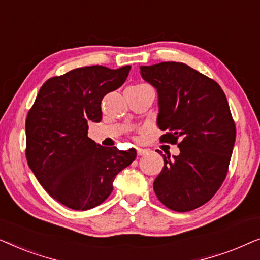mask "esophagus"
Returning a JSON list of instances; mask_svg holds the SVG:
<instances>
[{
    "instance_id": "esophagus-1",
    "label": "esophagus",
    "mask_w": 260,
    "mask_h": 260,
    "mask_svg": "<svg viewBox=\"0 0 260 260\" xmlns=\"http://www.w3.org/2000/svg\"><path fill=\"white\" fill-rule=\"evenodd\" d=\"M137 154L140 155V156H142V155H145V154H147V150H145V149L137 148Z\"/></svg>"
}]
</instances>
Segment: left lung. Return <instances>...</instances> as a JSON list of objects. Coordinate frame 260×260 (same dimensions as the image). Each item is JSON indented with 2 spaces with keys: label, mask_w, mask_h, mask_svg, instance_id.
<instances>
[{
  "label": "left lung",
  "mask_w": 260,
  "mask_h": 260,
  "mask_svg": "<svg viewBox=\"0 0 260 260\" xmlns=\"http://www.w3.org/2000/svg\"><path fill=\"white\" fill-rule=\"evenodd\" d=\"M141 76L157 91V126L162 142L180 154L163 155L154 181L156 197L167 207L188 212L211 200L225 180L236 125L222 88L183 62L141 66Z\"/></svg>",
  "instance_id": "1"
}]
</instances>
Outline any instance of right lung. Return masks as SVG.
<instances>
[{
  "instance_id": "right-lung-1",
  "label": "right lung",
  "mask_w": 260,
  "mask_h": 260,
  "mask_svg": "<svg viewBox=\"0 0 260 260\" xmlns=\"http://www.w3.org/2000/svg\"><path fill=\"white\" fill-rule=\"evenodd\" d=\"M130 69L93 65L53 77L28 112V166L53 199L74 211L104 202L117 174L137 156L134 148L102 147L87 136L88 124L102 120L103 97L122 86Z\"/></svg>"
}]
</instances>
